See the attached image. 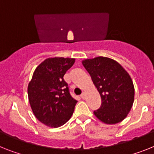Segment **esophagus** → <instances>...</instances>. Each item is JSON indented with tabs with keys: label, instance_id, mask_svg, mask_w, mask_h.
Returning a JSON list of instances; mask_svg holds the SVG:
<instances>
[{
	"label": "esophagus",
	"instance_id": "34e87169",
	"mask_svg": "<svg viewBox=\"0 0 154 154\" xmlns=\"http://www.w3.org/2000/svg\"><path fill=\"white\" fill-rule=\"evenodd\" d=\"M81 99H85V92H83V93H82V94H81Z\"/></svg>",
	"mask_w": 154,
	"mask_h": 154
}]
</instances>
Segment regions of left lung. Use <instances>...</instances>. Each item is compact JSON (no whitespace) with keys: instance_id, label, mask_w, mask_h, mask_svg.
I'll use <instances>...</instances> for the list:
<instances>
[{"instance_id":"obj_1","label":"left lung","mask_w":154,"mask_h":154,"mask_svg":"<svg viewBox=\"0 0 154 154\" xmlns=\"http://www.w3.org/2000/svg\"><path fill=\"white\" fill-rule=\"evenodd\" d=\"M83 66L90 74L102 99L94 114L109 125L127 117L134 102L135 89L128 73L117 62L106 57L85 59Z\"/></svg>"}]
</instances>
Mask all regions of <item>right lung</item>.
<instances>
[{
    "label": "right lung",
    "instance_id": "obj_1",
    "mask_svg": "<svg viewBox=\"0 0 154 154\" xmlns=\"http://www.w3.org/2000/svg\"><path fill=\"white\" fill-rule=\"evenodd\" d=\"M74 62L62 57L45 59L36 68L28 85L31 109L38 121L49 127H60L73 113L77 101L63 77Z\"/></svg>",
    "mask_w": 154,
    "mask_h": 154
}]
</instances>
